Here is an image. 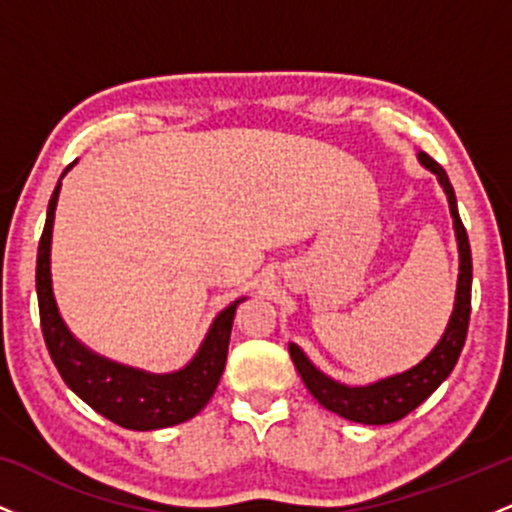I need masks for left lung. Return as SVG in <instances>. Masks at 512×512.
Wrapping results in <instances>:
<instances>
[{"label":"left lung","instance_id":"left-lung-1","mask_svg":"<svg viewBox=\"0 0 512 512\" xmlns=\"http://www.w3.org/2000/svg\"><path fill=\"white\" fill-rule=\"evenodd\" d=\"M416 158H419L421 166L436 175L445 197H448L457 252H460V274H457L455 305H452V315L443 337H440V342L433 346L431 354H428L421 363H416V366L402 370V373L387 375V378H380L368 385L339 383V380L322 373V370L305 356L301 346L289 342L293 366H296L298 375L303 378L310 395H313L327 411L339 414L342 419L356 421V424L383 426L404 419L409 411H414L424 399L431 397L440 387V383L452 373L457 358L462 354L464 339H467L469 313H472V250H469V238L462 226L460 211H457L455 190H452L448 173H445L431 156L424 154V151H419Z\"/></svg>","mask_w":512,"mask_h":512}]
</instances>
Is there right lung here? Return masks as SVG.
Returning <instances> with one entry per match:
<instances>
[{
	"instance_id": "1",
	"label": "right lung",
	"mask_w": 512,
	"mask_h": 512,
	"mask_svg": "<svg viewBox=\"0 0 512 512\" xmlns=\"http://www.w3.org/2000/svg\"><path fill=\"white\" fill-rule=\"evenodd\" d=\"M72 166H67L62 178ZM62 178L57 180L55 192L50 197L48 219H45L38 245V267H35L40 327H43L52 363L76 397L84 399L88 407L96 409L105 419L129 428V431H156V428L178 426L182 421L192 419L207 407L216 385H219L223 368H226L233 317L245 296L226 305L214 317L197 354L173 373H149V370L125 366V363H117L113 358H105L88 349L69 332L67 322L62 320L60 308H57L55 291H52V226H55Z\"/></svg>"
}]
</instances>
